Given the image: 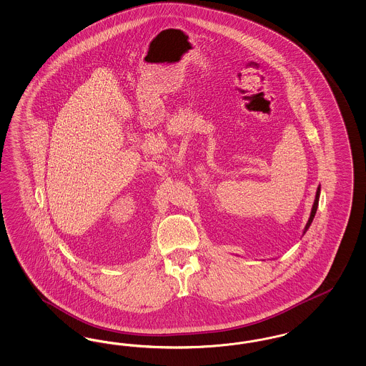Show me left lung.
Masks as SVG:
<instances>
[{"label": "left lung", "instance_id": "left-lung-1", "mask_svg": "<svg viewBox=\"0 0 366 366\" xmlns=\"http://www.w3.org/2000/svg\"><path fill=\"white\" fill-rule=\"evenodd\" d=\"M319 197H320V187L317 188V192H316V199H315V203H313V207H312V212H310V217H309V220H307V226H305V232H304V233H307V230L309 229V226H310L312 220H313L315 215H316L317 205H319Z\"/></svg>", "mask_w": 366, "mask_h": 366}]
</instances>
